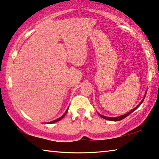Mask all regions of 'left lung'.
I'll use <instances>...</instances> for the list:
<instances>
[{
	"mask_svg": "<svg viewBox=\"0 0 159 159\" xmlns=\"http://www.w3.org/2000/svg\"><path fill=\"white\" fill-rule=\"evenodd\" d=\"M145 96L146 95H144V97H143V100H142V102H141L139 104L137 107H136L135 108H134V109L133 110H131L130 112H129L128 113H127V114H125V115H121V116H119V117H105V116H104V115H100V114H99V113H98V114H99V115L100 116V117H101L102 118H103V119H105V120H110V121H114V122H116V121H120V120H122V119H124V118H125L126 117H127L128 115H129L131 113H132L135 110H137V108L140 106L141 105H142V103L143 102V100H144V98H145Z\"/></svg>",
	"mask_w": 159,
	"mask_h": 159,
	"instance_id": "8db88e82",
	"label": "left lung"
}]
</instances>
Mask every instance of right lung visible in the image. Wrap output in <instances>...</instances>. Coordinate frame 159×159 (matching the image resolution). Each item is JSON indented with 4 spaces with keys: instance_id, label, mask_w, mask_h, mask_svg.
Listing matches in <instances>:
<instances>
[{
    "instance_id": "obj_1",
    "label": "right lung",
    "mask_w": 159,
    "mask_h": 159,
    "mask_svg": "<svg viewBox=\"0 0 159 159\" xmlns=\"http://www.w3.org/2000/svg\"><path fill=\"white\" fill-rule=\"evenodd\" d=\"M68 109H69V108H68ZM68 109L66 110V112H65V113H64V115H63L62 116H61V117H59V118H58V119L57 120H54V121H52V122H47V124H52V123H54V122H58V121H59V120H61V119H62V118L63 117H64V116L65 115H66V113H67V111H68Z\"/></svg>"
}]
</instances>
